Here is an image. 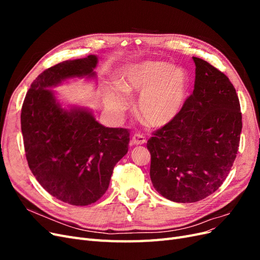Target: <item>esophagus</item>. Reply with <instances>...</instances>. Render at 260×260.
Instances as JSON below:
<instances>
[{
    "instance_id": "esophagus-1",
    "label": "esophagus",
    "mask_w": 260,
    "mask_h": 260,
    "mask_svg": "<svg viewBox=\"0 0 260 260\" xmlns=\"http://www.w3.org/2000/svg\"><path fill=\"white\" fill-rule=\"evenodd\" d=\"M132 143L136 144V145H141V144H144L146 143V139L143 135H140V133H137L132 137Z\"/></svg>"
}]
</instances>
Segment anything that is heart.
<instances>
[{
  "instance_id": "1",
  "label": "heart",
  "mask_w": 260,
  "mask_h": 260,
  "mask_svg": "<svg viewBox=\"0 0 260 260\" xmlns=\"http://www.w3.org/2000/svg\"><path fill=\"white\" fill-rule=\"evenodd\" d=\"M188 75L180 66L164 61H142L128 67L116 81L119 92L109 93L106 107L120 116L128 105L123 94H140L138 113L149 125L161 128L171 123L183 109L188 91Z\"/></svg>"
}]
</instances>
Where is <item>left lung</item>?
<instances>
[{"instance_id":"1","label":"left lung","mask_w":260,"mask_h":260,"mask_svg":"<svg viewBox=\"0 0 260 260\" xmlns=\"http://www.w3.org/2000/svg\"><path fill=\"white\" fill-rule=\"evenodd\" d=\"M193 93L171 123L147 141L156 191L177 203L216 192L237 157L242 131L240 101L223 73L199 57Z\"/></svg>"}]
</instances>
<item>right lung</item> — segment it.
<instances>
[{"instance_id": "obj_1", "label": "right lung", "mask_w": 260, "mask_h": 260, "mask_svg": "<svg viewBox=\"0 0 260 260\" xmlns=\"http://www.w3.org/2000/svg\"><path fill=\"white\" fill-rule=\"evenodd\" d=\"M95 55L45 69L31 83L21 107L28 166L57 200L75 206L95 203L107 191L114 167L128 152V129L107 128L85 108L62 109L51 86L74 77H93Z\"/></svg>"}]
</instances>
